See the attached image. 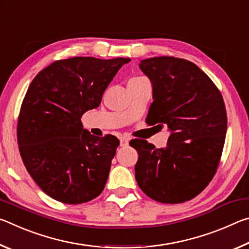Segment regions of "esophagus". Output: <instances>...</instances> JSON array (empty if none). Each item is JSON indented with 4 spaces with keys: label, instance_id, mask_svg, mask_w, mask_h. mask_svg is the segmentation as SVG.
<instances>
[{
    "label": "esophagus",
    "instance_id": "34e87169",
    "mask_svg": "<svg viewBox=\"0 0 249 249\" xmlns=\"http://www.w3.org/2000/svg\"><path fill=\"white\" fill-rule=\"evenodd\" d=\"M121 147H127L128 146V140L126 137H122L120 140Z\"/></svg>",
    "mask_w": 249,
    "mask_h": 249
}]
</instances>
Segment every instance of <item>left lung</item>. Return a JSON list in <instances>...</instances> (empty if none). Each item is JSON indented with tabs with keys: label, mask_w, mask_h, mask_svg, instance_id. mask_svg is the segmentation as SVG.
<instances>
[{
	"label": "left lung",
	"mask_w": 249,
	"mask_h": 249,
	"mask_svg": "<svg viewBox=\"0 0 249 249\" xmlns=\"http://www.w3.org/2000/svg\"><path fill=\"white\" fill-rule=\"evenodd\" d=\"M141 70L153 86L147 121L166 124L165 148L144 140L129 145L138 153L135 178L142 192L161 203L191 200L215 175L225 142L226 109L215 84L185 59H144Z\"/></svg>",
	"instance_id": "obj_1"
}]
</instances>
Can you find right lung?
I'll return each mask as SVG.
<instances>
[{"instance_id": "obj_1", "label": "right lung", "mask_w": 249, "mask_h": 249, "mask_svg": "<svg viewBox=\"0 0 249 249\" xmlns=\"http://www.w3.org/2000/svg\"><path fill=\"white\" fill-rule=\"evenodd\" d=\"M129 58L73 57L38 72L20 107L18 142L29 175L46 195L79 204L101 195L120 141L83 128L109 82Z\"/></svg>"}]
</instances>
